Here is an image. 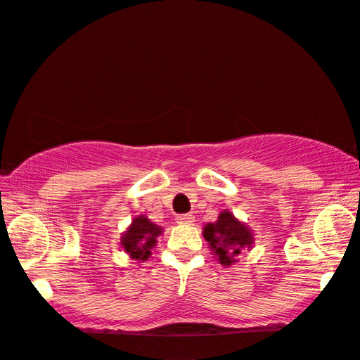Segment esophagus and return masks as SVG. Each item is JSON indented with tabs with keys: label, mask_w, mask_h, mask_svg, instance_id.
Segmentation results:
<instances>
[{
	"label": "esophagus",
	"mask_w": 360,
	"mask_h": 360,
	"mask_svg": "<svg viewBox=\"0 0 360 360\" xmlns=\"http://www.w3.org/2000/svg\"><path fill=\"white\" fill-rule=\"evenodd\" d=\"M176 223H180V225H191L194 221V217L191 214H180L176 215Z\"/></svg>",
	"instance_id": "esophagus-1"
}]
</instances>
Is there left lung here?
Segmentation results:
<instances>
[{
    "label": "left lung",
    "instance_id": "obj_1",
    "mask_svg": "<svg viewBox=\"0 0 360 360\" xmlns=\"http://www.w3.org/2000/svg\"><path fill=\"white\" fill-rule=\"evenodd\" d=\"M252 236L250 229L226 210L221 212L215 223H207L204 228V238L223 266L233 264L240 252L250 249Z\"/></svg>",
    "mask_w": 360,
    "mask_h": 360
}]
</instances>
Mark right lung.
<instances>
[{"label": "right lung", "instance_id": "add662e5", "mask_svg": "<svg viewBox=\"0 0 360 360\" xmlns=\"http://www.w3.org/2000/svg\"><path fill=\"white\" fill-rule=\"evenodd\" d=\"M161 226H156L146 217L140 215L134 219L132 225L122 234L121 245L134 260H146L151 255L156 238L161 234Z\"/></svg>", "mask_w": 360, "mask_h": 360}]
</instances>
